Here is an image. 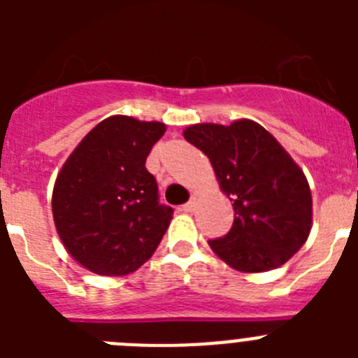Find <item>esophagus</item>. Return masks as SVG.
Listing matches in <instances>:
<instances>
[{"mask_svg": "<svg viewBox=\"0 0 358 358\" xmlns=\"http://www.w3.org/2000/svg\"><path fill=\"white\" fill-rule=\"evenodd\" d=\"M195 208H197V201H195V199H192V201H188L186 204H182V211H186V213L195 211Z\"/></svg>", "mask_w": 358, "mask_h": 358, "instance_id": "esophagus-1", "label": "esophagus"}]
</instances>
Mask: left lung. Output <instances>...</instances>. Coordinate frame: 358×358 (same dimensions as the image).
I'll use <instances>...</instances> for the list:
<instances>
[{"mask_svg":"<svg viewBox=\"0 0 358 358\" xmlns=\"http://www.w3.org/2000/svg\"><path fill=\"white\" fill-rule=\"evenodd\" d=\"M185 140L210 157L220 188L233 201L229 233L208 240L226 264L264 273L292 258L312 226V194L305 173L262 125L199 123Z\"/></svg>","mask_w":358,"mask_h":358,"instance_id":"8db88e82","label":"left lung"}]
</instances>
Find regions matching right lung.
<instances>
[{
	"instance_id": "right-lung-1",
	"label": "right lung",
	"mask_w": 358,
	"mask_h": 358,
	"mask_svg": "<svg viewBox=\"0 0 358 358\" xmlns=\"http://www.w3.org/2000/svg\"><path fill=\"white\" fill-rule=\"evenodd\" d=\"M166 127L110 116L85 136L53 188L57 233L91 273L123 276L154 255L173 210L159 202L156 177L145 166Z\"/></svg>"
}]
</instances>
